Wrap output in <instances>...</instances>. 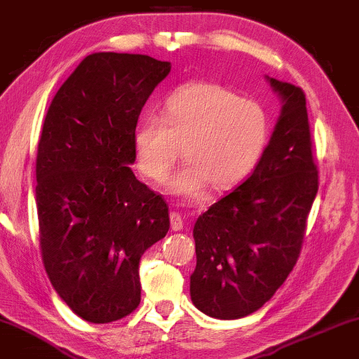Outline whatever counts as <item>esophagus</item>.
<instances>
[{"label": "esophagus", "instance_id": "34e87169", "mask_svg": "<svg viewBox=\"0 0 359 359\" xmlns=\"http://www.w3.org/2000/svg\"><path fill=\"white\" fill-rule=\"evenodd\" d=\"M170 227H172V231H182L184 229L182 215H180L179 212H170Z\"/></svg>", "mask_w": 359, "mask_h": 359}]
</instances>
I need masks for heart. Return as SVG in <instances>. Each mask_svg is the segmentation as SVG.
Returning a JSON list of instances; mask_svg holds the SVG:
<instances>
[{
  "label": "heart",
  "instance_id": "b5f03b06",
  "mask_svg": "<svg viewBox=\"0 0 359 359\" xmlns=\"http://www.w3.org/2000/svg\"><path fill=\"white\" fill-rule=\"evenodd\" d=\"M271 138L264 105L219 83L198 81L177 88L163 102L161 118L149 115L133 130L140 174L162 184L180 157L187 162L167 191L197 201L207 187L229 191L261 161Z\"/></svg>",
  "mask_w": 359,
  "mask_h": 359
}]
</instances>
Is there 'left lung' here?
I'll use <instances>...</instances> for the list:
<instances>
[{
	"instance_id": "1",
	"label": "left lung",
	"mask_w": 359,
	"mask_h": 359,
	"mask_svg": "<svg viewBox=\"0 0 359 359\" xmlns=\"http://www.w3.org/2000/svg\"><path fill=\"white\" fill-rule=\"evenodd\" d=\"M266 79L283 100L269 144L252 174L194 226L191 297L210 318H244L274 296L299 257L318 194L306 95Z\"/></svg>"
}]
</instances>
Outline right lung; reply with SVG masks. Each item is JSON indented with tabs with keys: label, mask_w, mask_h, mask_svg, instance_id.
<instances>
[{
	"label": "right lung",
	"mask_w": 359,
	"mask_h": 359,
	"mask_svg": "<svg viewBox=\"0 0 359 359\" xmlns=\"http://www.w3.org/2000/svg\"><path fill=\"white\" fill-rule=\"evenodd\" d=\"M170 72L147 55L85 56L60 86L36 154L43 264L85 321L122 319L140 304V257L165 237L168 205L132 172L133 130Z\"/></svg>",
	"instance_id": "add662e5"
}]
</instances>
